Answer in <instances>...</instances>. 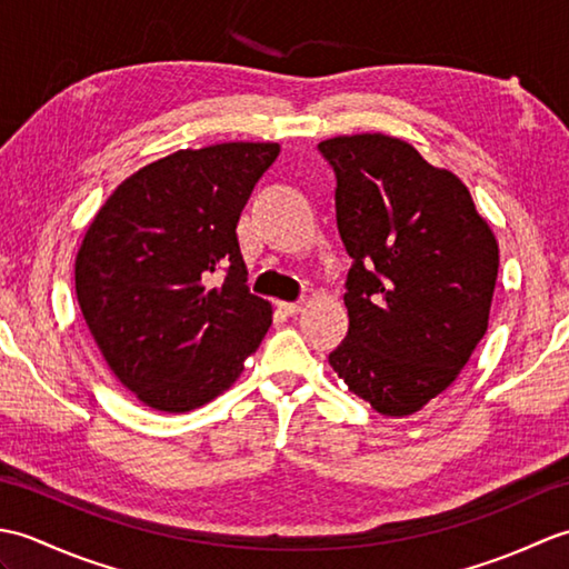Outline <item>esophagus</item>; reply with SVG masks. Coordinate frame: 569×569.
Returning a JSON list of instances; mask_svg holds the SVG:
<instances>
[{
  "mask_svg": "<svg viewBox=\"0 0 569 569\" xmlns=\"http://www.w3.org/2000/svg\"><path fill=\"white\" fill-rule=\"evenodd\" d=\"M303 306H306V300H298V303H286V300H281V303H278V310H281L283 316L293 318L300 310H303Z\"/></svg>",
  "mask_w": 569,
  "mask_h": 569,
  "instance_id": "1",
  "label": "esophagus"
}]
</instances>
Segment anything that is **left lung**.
Masks as SVG:
<instances>
[{
    "label": "left lung",
    "mask_w": 569,
    "mask_h": 569,
    "mask_svg": "<svg viewBox=\"0 0 569 569\" xmlns=\"http://www.w3.org/2000/svg\"><path fill=\"white\" fill-rule=\"evenodd\" d=\"M318 149L352 257L349 330L330 365L377 413L403 418L442 393L485 337L497 237L462 180L401 139L335 137Z\"/></svg>",
    "instance_id": "1"
}]
</instances>
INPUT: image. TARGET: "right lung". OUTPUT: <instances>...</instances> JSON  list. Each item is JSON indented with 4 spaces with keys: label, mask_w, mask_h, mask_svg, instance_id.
I'll return each instance as SVG.
<instances>
[{
    "label": "right lung",
    "mask_w": 569,
    "mask_h": 569,
    "mask_svg": "<svg viewBox=\"0 0 569 569\" xmlns=\"http://www.w3.org/2000/svg\"><path fill=\"white\" fill-rule=\"evenodd\" d=\"M278 151L251 141L176 151L129 176L84 232L82 318L114 377L153 410L210 403L271 328V303L247 286L237 222Z\"/></svg>",
    "instance_id": "1"
}]
</instances>
